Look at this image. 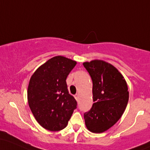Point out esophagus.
Here are the masks:
<instances>
[{
    "label": "esophagus",
    "instance_id": "34e87169",
    "mask_svg": "<svg viewBox=\"0 0 150 150\" xmlns=\"http://www.w3.org/2000/svg\"><path fill=\"white\" fill-rule=\"evenodd\" d=\"M75 100H77V101H78V100H79V95H78V94H76V95H75Z\"/></svg>",
    "mask_w": 150,
    "mask_h": 150
}]
</instances>
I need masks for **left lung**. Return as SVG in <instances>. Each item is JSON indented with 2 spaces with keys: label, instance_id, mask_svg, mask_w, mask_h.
I'll return each instance as SVG.
<instances>
[{
  "label": "left lung",
  "instance_id": "obj_1",
  "mask_svg": "<svg viewBox=\"0 0 150 150\" xmlns=\"http://www.w3.org/2000/svg\"><path fill=\"white\" fill-rule=\"evenodd\" d=\"M93 80V103L84 114L85 125L94 133H102L122 117L129 100L127 84L112 64L102 60L83 62Z\"/></svg>",
  "mask_w": 150,
  "mask_h": 150
}]
</instances>
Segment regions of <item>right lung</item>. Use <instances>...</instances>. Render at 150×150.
<instances>
[{"label": "right lung", "mask_w": 150, "mask_h": 150, "mask_svg": "<svg viewBox=\"0 0 150 150\" xmlns=\"http://www.w3.org/2000/svg\"><path fill=\"white\" fill-rule=\"evenodd\" d=\"M77 62L55 56L41 65L30 79L28 102L38 122L50 131L66 127L77 102L67 90L66 79Z\"/></svg>", "instance_id": "1"}]
</instances>
